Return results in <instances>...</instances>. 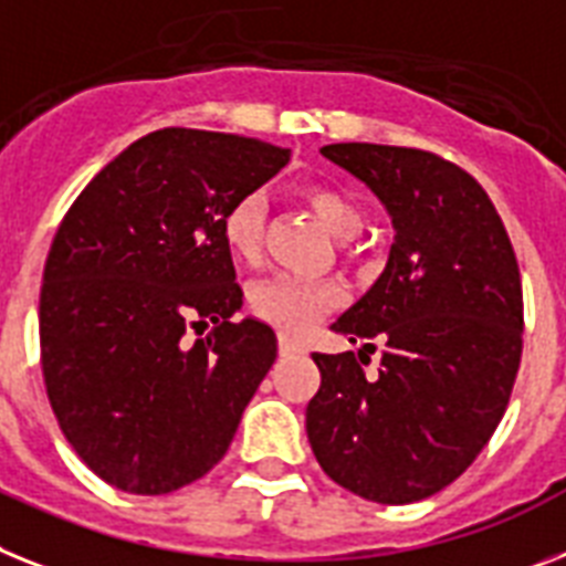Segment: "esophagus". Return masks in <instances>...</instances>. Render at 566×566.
<instances>
[{"instance_id":"34e87169","label":"esophagus","mask_w":566,"mask_h":566,"mask_svg":"<svg viewBox=\"0 0 566 566\" xmlns=\"http://www.w3.org/2000/svg\"><path fill=\"white\" fill-rule=\"evenodd\" d=\"M279 354L282 356H296V354H302V345H298V342H293L291 336H279Z\"/></svg>"}]
</instances>
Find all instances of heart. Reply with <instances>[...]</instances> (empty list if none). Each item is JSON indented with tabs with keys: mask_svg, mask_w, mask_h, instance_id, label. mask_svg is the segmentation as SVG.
Here are the masks:
<instances>
[{
	"mask_svg": "<svg viewBox=\"0 0 566 566\" xmlns=\"http://www.w3.org/2000/svg\"><path fill=\"white\" fill-rule=\"evenodd\" d=\"M302 198L336 239H354L363 230V207L345 189L331 187V184H305ZM264 224H268V210H264L261 195H241L221 218V239L232 259L241 264H255L261 259ZM339 298L342 293L334 282H316V279H302V275H275L250 291V311L261 322L279 327L284 334L298 336L307 334Z\"/></svg>",
	"mask_w": 566,
	"mask_h": 566,
	"instance_id": "b5f03b06",
	"label": "heart"
}]
</instances>
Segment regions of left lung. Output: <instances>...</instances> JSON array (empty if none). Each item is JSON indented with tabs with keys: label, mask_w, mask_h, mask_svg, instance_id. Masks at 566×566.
I'll use <instances>...</instances> for the list:
<instances>
[{
	"label": "left lung",
	"mask_w": 566,
	"mask_h": 566,
	"mask_svg": "<svg viewBox=\"0 0 566 566\" xmlns=\"http://www.w3.org/2000/svg\"><path fill=\"white\" fill-rule=\"evenodd\" d=\"M374 189L394 224L388 264L334 322L365 342L356 359L313 354L322 382L307 440L331 481L377 503H415L474 463L510 406L524 348V291L495 203L467 169L434 151L322 146Z\"/></svg>",
	"instance_id": "left-lung-1"
}]
</instances>
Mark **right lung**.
Segmentation results:
<instances>
[{
  "mask_svg": "<svg viewBox=\"0 0 566 566\" xmlns=\"http://www.w3.org/2000/svg\"><path fill=\"white\" fill-rule=\"evenodd\" d=\"M287 160L255 137L158 129L65 212L42 270V379L71 449L112 486L166 495L230 449L275 334L232 319L244 293L221 218Z\"/></svg>",
  "mask_w": 566,
  "mask_h": 566,
  "instance_id": "1",
  "label": "right lung"
}]
</instances>
